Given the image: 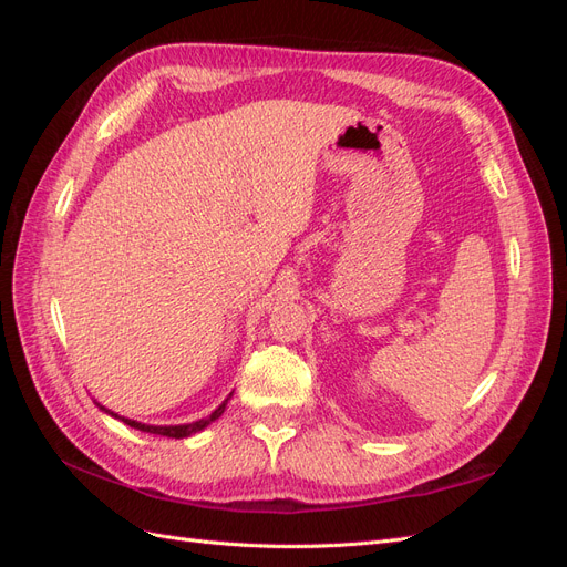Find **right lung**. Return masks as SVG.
Returning a JSON list of instances; mask_svg holds the SVG:
<instances>
[{
  "label": "right lung",
  "instance_id": "1",
  "mask_svg": "<svg viewBox=\"0 0 567 567\" xmlns=\"http://www.w3.org/2000/svg\"><path fill=\"white\" fill-rule=\"evenodd\" d=\"M231 398V394H229ZM229 398L221 402L210 416H205V419H200V421H194V423H184V425H148V423H140V421H132V419H125V416H117V414H113L111 409H106V406H101L99 402V409H104L106 414H111V416H115V419H120L123 423H127L130 427H136V431H142V433H151V435H163V437H175V440H182V437H188V435H194V433H198V431H203V427H208L213 421H217L221 414H225V409H227V402H229Z\"/></svg>",
  "mask_w": 567,
  "mask_h": 567
}]
</instances>
